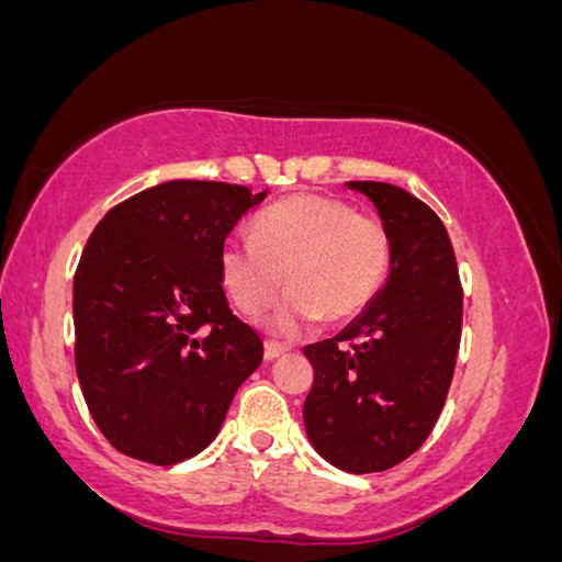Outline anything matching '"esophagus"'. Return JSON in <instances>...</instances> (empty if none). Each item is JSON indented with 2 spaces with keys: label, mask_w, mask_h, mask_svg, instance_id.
<instances>
[{
  "label": "esophagus",
  "mask_w": 562,
  "mask_h": 562,
  "mask_svg": "<svg viewBox=\"0 0 562 562\" xmlns=\"http://www.w3.org/2000/svg\"><path fill=\"white\" fill-rule=\"evenodd\" d=\"M288 353H290V346H284V342H274V340L265 342V361H278V358Z\"/></svg>",
  "instance_id": "1"
}]
</instances>
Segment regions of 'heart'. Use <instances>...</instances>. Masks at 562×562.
<instances>
[{
    "label": "heart",
    "instance_id": "heart-1",
    "mask_svg": "<svg viewBox=\"0 0 562 562\" xmlns=\"http://www.w3.org/2000/svg\"><path fill=\"white\" fill-rule=\"evenodd\" d=\"M252 237L222 245V284L241 313L259 315L288 280L292 292L274 317L282 330L361 315L391 267L386 227L333 196L300 194L265 209Z\"/></svg>",
    "mask_w": 562,
    "mask_h": 562
}]
</instances>
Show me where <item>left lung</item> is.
I'll list each match as a JSON object with an SVG mask.
<instances>
[{
	"instance_id": "obj_1",
	"label": "left lung",
	"mask_w": 562,
	"mask_h": 562,
	"mask_svg": "<svg viewBox=\"0 0 562 562\" xmlns=\"http://www.w3.org/2000/svg\"><path fill=\"white\" fill-rule=\"evenodd\" d=\"M391 237L386 284L335 338L305 346L315 368L303 422L317 454L350 474L383 472L429 437L462 338V284L449 234L408 191L348 181Z\"/></svg>"
}]
</instances>
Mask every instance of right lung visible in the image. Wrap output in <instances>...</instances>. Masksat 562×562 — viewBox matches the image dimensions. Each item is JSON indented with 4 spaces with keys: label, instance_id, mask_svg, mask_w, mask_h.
Returning a JSON list of instances; mask_svg holds the SVG:
<instances>
[{
    "label": "right lung",
    "instance_id": "add662e5",
    "mask_svg": "<svg viewBox=\"0 0 562 562\" xmlns=\"http://www.w3.org/2000/svg\"><path fill=\"white\" fill-rule=\"evenodd\" d=\"M267 196L222 181H166L113 206L72 282L75 371L88 412L125 457L169 467L220 434L262 363L232 315L220 252Z\"/></svg>",
    "mask_w": 562,
    "mask_h": 562
}]
</instances>
